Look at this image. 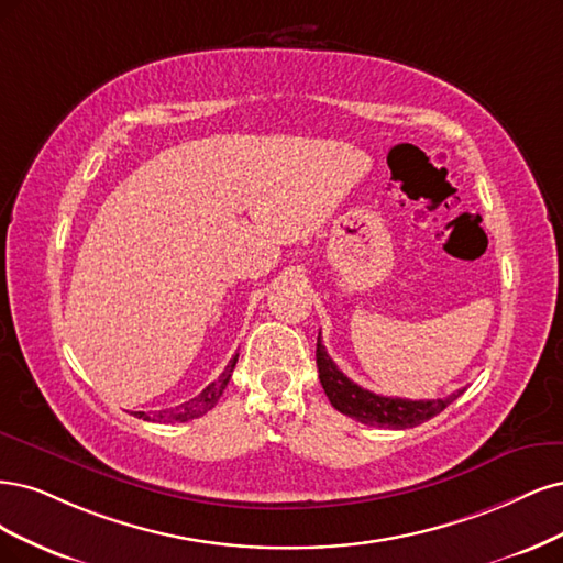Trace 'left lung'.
<instances>
[{
    "mask_svg": "<svg viewBox=\"0 0 563 563\" xmlns=\"http://www.w3.org/2000/svg\"><path fill=\"white\" fill-rule=\"evenodd\" d=\"M316 362L320 384L324 388V395L330 397V402L336 411L351 416V419L376 426V428H393L405 430L421 426L432 416L444 411L453 400H459L465 388H459L449 397H438V400H402V397H386L376 395L372 390H365L362 386L353 384V380L343 374L334 360L324 351L320 334H318V349H316Z\"/></svg>",
    "mask_w": 563,
    "mask_h": 563,
    "instance_id": "left-lung-1",
    "label": "left lung"
}]
</instances>
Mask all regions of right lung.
Returning a JSON list of instances; mask_svg holds the SVG:
<instances>
[{
  "label": "right lung",
  "mask_w": 563,
  "mask_h": 563,
  "mask_svg": "<svg viewBox=\"0 0 563 563\" xmlns=\"http://www.w3.org/2000/svg\"><path fill=\"white\" fill-rule=\"evenodd\" d=\"M235 362H239V353H235L231 360H229V365H227V369L222 372V376L217 378V380H212L210 386H206L201 393H198L196 397H191V400H187V402H183V405H177V407H173V409H163V411H154V413H147V411H135V416L137 419H144V421H163V423H185V421H191V419H198V416H203V413H208L214 405H217V400H220L222 397V393H224V388H227V384H229V378H231V372H233V367H235Z\"/></svg>",
  "instance_id": "right-lung-1"
}]
</instances>
